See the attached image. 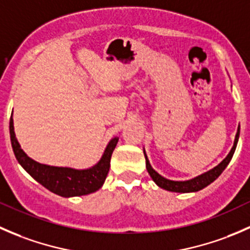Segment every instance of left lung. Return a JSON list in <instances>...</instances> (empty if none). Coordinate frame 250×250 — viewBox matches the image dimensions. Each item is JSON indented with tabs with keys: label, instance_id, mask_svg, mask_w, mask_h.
<instances>
[{
	"label": "left lung",
	"instance_id": "left-lung-1",
	"mask_svg": "<svg viewBox=\"0 0 250 250\" xmlns=\"http://www.w3.org/2000/svg\"><path fill=\"white\" fill-rule=\"evenodd\" d=\"M238 137H239V127H238V130H237L236 139H234V144H233L232 148H231L230 153L226 156L225 160H224L223 162L220 163V165L216 166L215 168H213L211 170H209V172L202 174V175L197 176V178L191 179V180L173 181V180H168V179L163 178L162 175H160V174L156 172V170L152 169V167H151V165H150V162H148L147 157H146L145 151H144V155H145V160H146V169H147V172H148V174H150L151 178H152V180L155 181V183L157 184L160 188H165V190L172 191V192H183V193H185V192H196V191L202 190V188H206V186H208L209 184L213 183V181L215 180V179L218 178V176L224 172V169L228 167V165L230 163L231 158H232L234 150H236L237 141H238Z\"/></svg>",
	"mask_w": 250,
	"mask_h": 250
}]
</instances>
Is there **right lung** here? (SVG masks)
I'll return each instance as SVG.
<instances>
[{
	"label": "right lung",
	"instance_id": "obj_1",
	"mask_svg": "<svg viewBox=\"0 0 250 250\" xmlns=\"http://www.w3.org/2000/svg\"><path fill=\"white\" fill-rule=\"evenodd\" d=\"M9 133H11L12 147H13L14 155L21 167L41 185L52 191L53 193H57L62 197L88 195V193L95 192L102 188L110 169L111 155H112V151L115 150L118 141L117 137L111 139L98 165L89 169L77 170L72 169V168L50 167V166L41 165V163L27 157V155L20 148L19 143L17 141L12 117L9 120Z\"/></svg>",
	"mask_w": 250,
	"mask_h": 250
}]
</instances>
